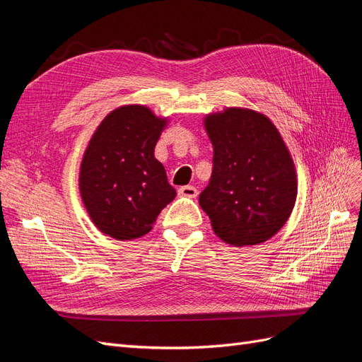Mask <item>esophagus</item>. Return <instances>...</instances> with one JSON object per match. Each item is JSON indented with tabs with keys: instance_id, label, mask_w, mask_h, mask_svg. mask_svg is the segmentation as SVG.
Masks as SVG:
<instances>
[{
	"instance_id": "34e87169",
	"label": "esophagus",
	"mask_w": 362,
	"mask_h": 362,
	"mask_svg": "<svg viewBox=\"0 0 362 362\" xmlns=\"http://www.w3.org/2000/svg\"><path fill=\"white\" fill-rule=\"evenodd\" d=\"M178 194L184 196V198H196L198 196V189L193 187V185H182L178 189Z\"/></svg>"
}]
</instances>
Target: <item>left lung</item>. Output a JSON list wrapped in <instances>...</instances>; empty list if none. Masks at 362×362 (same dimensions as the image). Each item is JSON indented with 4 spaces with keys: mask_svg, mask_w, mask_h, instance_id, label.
<instances>
[{
    "mask_svg": "<svg viewBox=\"0 0 362 362\" xmlns=\"http://www.w3.org/2000/svg\"><path fill=\"white\" fill-rule=\"evenodd\" d=\"M213 173L199 205L233 246L264 243L286 225L298 196L290 151L272 120L249 108L206 115Z\"/></svg>",
    "mask_w": 362,
    "mask_h": 362,
    "instance_id": "obj_1",
    "label": "left lung"
}]
</instances>
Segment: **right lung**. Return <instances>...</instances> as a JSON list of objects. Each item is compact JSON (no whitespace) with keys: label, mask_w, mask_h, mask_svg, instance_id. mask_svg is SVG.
Wrapping results in <instances>:
<instances>
[{"label":"right lung","mask_w":362,"mask_h":362,"mask_svg":"<svg viewBox=\"0 0 362 362\" xmlns=\"http://www.w3.org/2000/svg\"><path fill=\"white\" fill-rule=\"evenodd\" d=\"M168 119L145 105L108 113L87 145L80 166V194L92 222L116 240L148 234L177 192L154 149Z\"/></svg>","instance_id":"right-lung-1"}]
</instances>
